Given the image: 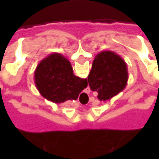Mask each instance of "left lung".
Wrapping results in <instances>:
<instances>
[{
	"label": "left lung",
	"mask_w": 159,
	"mask_h": 159,
	"mask_svg": "<svg viewBox=\"0 0 159 159\" xmlns=\"http://www.w3.org/2000/svg\"><path fill=\"white\" fill-rule=\"evenodd\" d=\"M129 74L125 61L112 51H102L93 59L88 82L98 99L106 101L123 91L128 83Z\"/></svg>",
	"instance_id": "obj_1"
}]
</instances>
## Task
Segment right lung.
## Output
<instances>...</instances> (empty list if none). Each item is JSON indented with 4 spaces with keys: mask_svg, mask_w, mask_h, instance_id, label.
Here are the masks:
<instances>
[{
    "mask_svg": "<svg viewBox=\"0 0 159 159\" xmlns=\"http://www.w3.org/2000/svg\"><path fill=\"white\" fill-rule=\"evenodd\" d=\"M34 78L39 93L57 104L76 100L87 87V79L75 76L69 60L56 52L38 64Z\"/></svg>",
    "mask_w": 159,
    "mask_h": 159,
    "instance_id": "obj_1",
    "label": "right lung"
}]
</instances>
